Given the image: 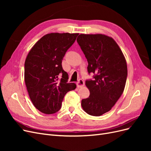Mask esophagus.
Segmentation results:
<instances>
[{"label":"esophagus","instance_id":"obj_1","mask_svg":"<svg viewBox=\"0 0 151 151\" xmlns=\"http://www.w3.org/2000/svg\"><path fill=\"white\" fill-rule=\"evenodd\" d=\"M84 84L85 83H84V82L83 79H79L78 81L77 82V83H76L77 88H81V87H83V86H84Z\"/></svg>","mask_w":151,"mask_h":151}]
</instances>
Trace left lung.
<instances>
[{
  "label": "left lung",
  "instance_id": "8db88e82",
  "mask_svg": "<svg viewBox=\"0 0 151 151\" xmlns=\"http://www.w3.org/2000/svg\"><path fill=\"white\" fill-rule=\"evenodd\" d=\"M77 42L88 60V74H94L93 79L86 81L90 95L82 99V107L90 115L101 116L110 110L124 90L125 58L115 41L106 35L81 34Z\"/></svg>",
  "mask_w": 151,
  "mask_h": 151
}]
</instances>
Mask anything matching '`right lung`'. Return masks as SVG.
<instances>
[{
	"mask_svg": "<svg viewBox=\"0 0 151 151\" xmlns=\"http://www.w3.org/2000/svg\"><path fill=\"white\" fill-rule=\"evenodd\" d=\"M78 33L43 36L29 51L24 63V81L32 103L45 114L60 110L65 94L76 88L68 83L62 61Z\"/></svg>",
	"mask_w": 151,
	"mask_h": 151,
	"instance_id": "1",
	"label": "right lung"
}]
</instances>
